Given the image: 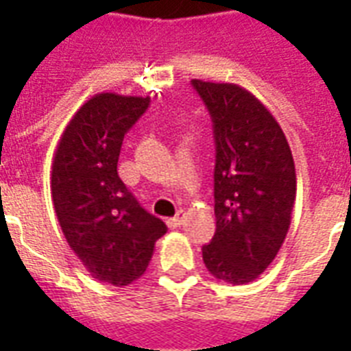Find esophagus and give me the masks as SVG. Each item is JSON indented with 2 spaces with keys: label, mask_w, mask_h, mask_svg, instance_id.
I'll return each instance as SVG.
<instances>
[{
  "label": "esophagus",
  "mask_w": 351,
  "mask_h": 351,
  "mask_svg": "<svg viewBox=\"0 0 351 351\" xmlns=\"http://www.w3.org/2000/svg\"><path fill=\"white\" fill-rule=\"evenodd\" d=\"M182 224H184V213H182V211L176 215V217H173V219H167V226L173 228V230H175V228H180Z\"/></svg>",
  "instance_id": "esophagus-1"
}]
</instances>
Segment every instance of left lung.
<instances>
[{"label":"left lung","mask_w":351,"mask_h":351,"mask_svg":"<svg viewBox=\"0 0 351 351\" xmlns=\"http://www.w3.org/2000/svg\"><path fill=\"white\" fill-rule=\"evenodd\" d=\"M213 120V240L202 247L208 271L228 284L258 278L291 224L297 175L282 129L256 96L237 84L193 80Z\"/></svg>","instance_id":"1"}]
</instances>
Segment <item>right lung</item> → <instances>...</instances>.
<instances>
[{"label":"right lung","instance_id":"right-lung-1","mask_svg":"<svg viewBox=\"0 0 351 351\" xmlns=\"http://www.w3.org/2000/svg\"><path fill=\"white\" fill-rule=\"evenodd\" d=\"M149 101L95 95L74 112L52 160V204L67 244L96 280L120 288L142 277L167 231L118 176L123 136Z\"/></svg>","mask_w":351,"mask_h":351}]
</instances>
